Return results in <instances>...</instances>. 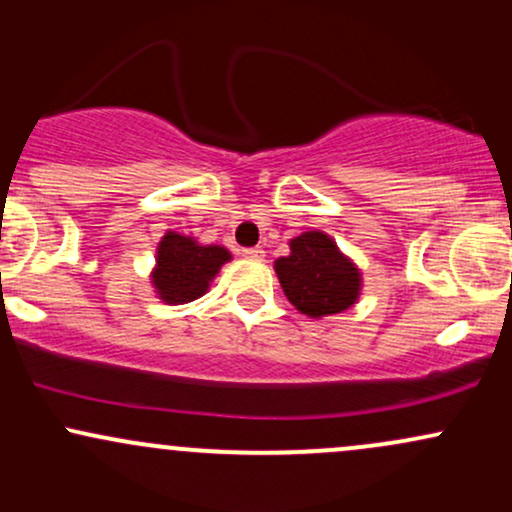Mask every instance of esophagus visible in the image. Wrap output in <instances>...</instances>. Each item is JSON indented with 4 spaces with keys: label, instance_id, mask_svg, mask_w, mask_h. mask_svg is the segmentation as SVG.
I'll return each instance as SVG.
<instances>
[{
    "label": "esophagus",
    "instance_id": "esophagus-1",
    "mask_svg": "<svg viewBox=\"0 0 512 512\" xmlns=\"http://www.w3.org/2000/svg\"><path fill=\"white\" fill-rule=\"evenodd\" d=\"M243 255L248 257V260H262L264 250H262V248H245Z\"/></svg>",
    "mask_w": 512,
    "mask_h": 512
}]
</instances>
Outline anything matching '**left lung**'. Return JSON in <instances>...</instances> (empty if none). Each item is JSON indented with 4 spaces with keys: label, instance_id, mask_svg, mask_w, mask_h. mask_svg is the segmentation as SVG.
<instances>
[{
    "label": "left lung",
    "instance_id": "8db88e82",
    "mask_svg": "<svg viewBox=\"0 0 512 512\" xmlns=\"http://www.w3.org/2000/svg\"><path fill=\"white\" fill-rule=\"evenodd\" d=\"M291 255L274 262L286 298L308 317L344 313L358 301L361 272L322 231H305L289 243Z\"/></svg>",
    "mask_w": 512,
    "mask_h": 512
}]
</instances>
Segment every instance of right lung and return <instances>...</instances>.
Here are the masks:
<instances>
[{
  "label": "right lung",
  "mask_w": 512,
  "mask_h": 512,
  "mask_svg": "<svg viewBox=\"0 0 512 512\" xmlns=\"http://www.w3.org/2000/svg\"><path fill=\"white\" fill-rule=\"evenodd\" d=\"M228 260L231 252L221 245H199L195 238L168 231L158 243L151 284L158 298L168 305L197 301L209 291L221 264Z\"/></svg>",
  "instance_id": "add662e5"
}]
</instances>
